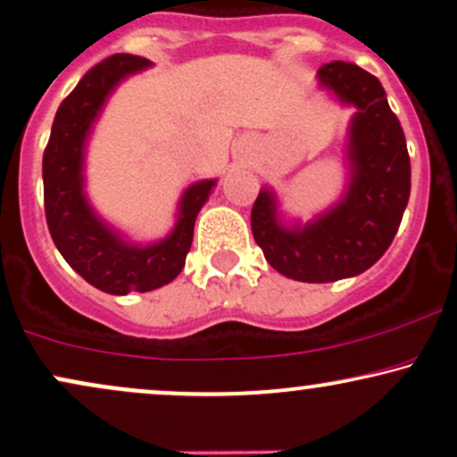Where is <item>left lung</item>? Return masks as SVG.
<instances>
[{
	"instance_id": "obj_1",
	"label": "left lung",
	"mask_w": 457,
	"mask_h": 457,
	"mask_svg": "<svg viewBox=\"0 0 457 457\" xmlns=\"http://www.w3.org/2000/svg\"><path fill=\"white\" fill-rule=\"evenodd\" d=\"M319 84L356 109L345 141L344 195L302 225L282 221L276 192L263 187L251 212L268 263L299 282H333L371 268L395 240L411 192L405 135L379 79L354 62L333 61L319 69Z\"/></svg>"
}]
</instances>
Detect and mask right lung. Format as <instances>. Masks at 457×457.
<instances>
[{"mask_svg":"<svg viewBox=\"0 0 457 457\" xmlns=\"http://www.w3.org/2000/svg\"><path fill=\"white\" fill-rule=\"evenodd\" d=\"M147 67L152 62L135 54H113L92 67L61 103L44 152V206L52 240L86 282L109 295L147 293L177 278L192 246L195 217L217 186V179L192 183L179 200L172 232L149 245L126 240L92 209L84 189L92 126L118 84Z\"/></svg>","mask_w":457,"mask_h":457,"instance_id":"obj_1","label":"right lung"}]
</instances>
